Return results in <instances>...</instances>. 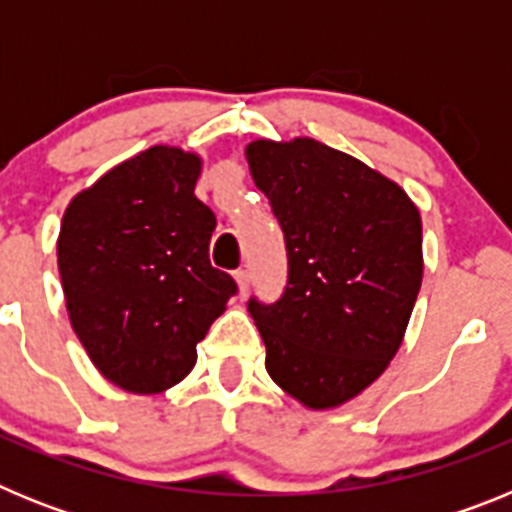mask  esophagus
Here are the masks:
<instances>
[{"mask_svg":"<svg viewBox=\"0 0 512 512\" xmlns=\"http://www.w3.org/2000/svg\"><path fill=\"white\" fill-rule=\"evenodd\" d=\"M235 282H238V295L246 297L248 295V284H251V277H248L246 269L235 271Z\"/></svg>","mask_w":512,"mask_h":512,"instance_id":"obj_1","label":"esophagus"}]
</instances>
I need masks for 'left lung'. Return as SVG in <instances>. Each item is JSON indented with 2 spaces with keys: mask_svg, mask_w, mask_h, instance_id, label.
<instances>
[{
  "mask_svg": "<svg viewBox=\"0 0 512 512\" xmlns=\"http://www.w3.org/2000/svg\"><path fill=\"white\" fill-rule=\"evenodd\" d=\"M246 158L289 259L284 295L248 300L266 372L305 408H338L405 338L423 282L420 212L392 179L315 138L253 140Z\"/></svg>",
  "mask_w": 512,
  "mask_h": 512,
  "instance_id": "1",
  "label": "left lung"
}]
</instances>
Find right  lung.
Returning <instances> with one entry per match:
<instances>
[{
	"instance_id": "add662e5",
	"label": "right lung",
	"mask_w": 512,
	"mask_h": 512,
	"mask_svg": "<svg viewBox=\"0 0 512 512\" xmlns=\"http://www.w3.org/2000/svg\"><path fill=\"white\" fill-rule=\"evenodd\" d=\"M202 158L153 146L63 212L58 271L71 328L104 379L156 395L192 372L233 277L210 264L215 215L194 197Z\"/></svg>"
}]
</instances>
